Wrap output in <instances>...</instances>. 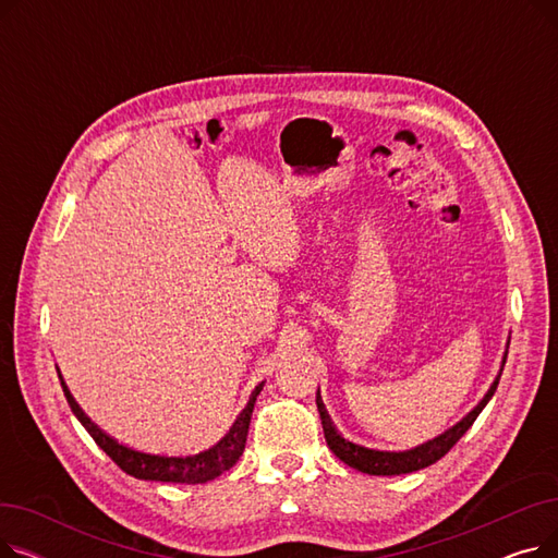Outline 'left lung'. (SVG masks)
<instances>
[{"label": "left lung", "mask_w": 558, "mask_h": 558, "mask_svg": "<svg viewBox=\"0 0 558 558\" xmlns=\"http://www.w3.org/2000/svg\"><path fill=\"white\" fill-rule=\"evenodd\" d=\"M505 364H507V353H505V360H502V368H505ZM502 368H500V375L495 377V383L488 389V393L484 396V400L463 421H459L454 427H450L441 436L432 438V441H427V444H423L414 450H404V452H383V450H373V448L348 441V438L332 425V421L326 412V407H324V400H320V396L316 393V407H318V414H320V423H324V434H326L328 448L343 463H348L350 468H357V471H362L366 475H404V473L421 471V468H427V465L436 463L441 457H446L452 450V446L459 441V438L468 432V427L475 423V418L482 414V409L486 407V402L493 398L497 385H500Z\"/></svg>", "instance_id": "obj_1"}]
</instances>
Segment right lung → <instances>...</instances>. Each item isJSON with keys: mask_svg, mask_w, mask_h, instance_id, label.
<instances>
[{"mask_svg": "<svg viewBox=\"0 0 558 558\" xmlns=\"http://www.w3.org/2000/svg\"><path fill=\"white\" fill-rule=\"evenodd\" d=\"M61 377V375H58ZM61 387L65 391V398L72 407L74 416L81 421V425L90 432V436L95 438V444L122 468L124 473L137 477V480H151V482H171V484H205L215 477H219L221 473L230 471V468L238 463V459L244 452L246 446V436H248V423H251V414L253 407L257 400V393L262 391L264 385L255 387V391L251 393L246 407L242 409V414L234 418L232 427L226 432V436L217 446H213L210 450H203L198 454H190V457H167V454H151V452H140L133 450L129 446H122L120 441H114L112 436H108L104 429H99L90 418L83 414V409L76 404V400L72 398L70 389L65 387V383L61 379Z\"/></svg>", "mask_w": 558, "mask_h": 558, "instance_id": "add662e5", "label": "right lung"}]
</instances>
